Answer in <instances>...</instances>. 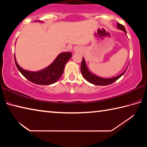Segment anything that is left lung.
<instances>
[{
	"label": "left lung",
	"instance_id": "obj_1",
	"mask_svg": "<svg viewBox=\"0 0 147 147\" xmlns=\"http://www.w3.org/2000/svg\"><path fill=\"white\" fill-rule=\"evenodd\" d=\"M117 28L119 29L122 30L124 31L126 33L125 28H124V26L123 25V24H121L120 23H117ZM126 70L124 71L123 73L120 74V75L113 77V78H100V77H98L97 76L94 75L93 74H92L91 72L88 70V69L87 68L86 62L84 58L82 59V63H81V73L82 74L83 76L85 78V79L87 81L89 82H90L91 84H94V85H96V86H107L115 82L116 80H117L121 76L123 75L124 73L126 72Z\"/></svg>",
	"mask_w": 147,
	"mask_h": 147
}]
</instances>
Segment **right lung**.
Returning <instances> with one entry per match:
<instances>
[{"label":"right lung","instance_id":"right-lung-1","mask_svg":"<svg viewBox=\"0 0 147 147\" xmlns=\"http://www.w3.org/2000/svg\"><path fill=\"white\" fill-rule=\"evenodd\" d=\"M36 21L40 22V21ZM71 56L72 54L69 52L59 54L53 63L49 67L36 72L28 71L22 69L17 63L15 55L14 58L17 69L27 80L38 85H50L55 83L61 76L65 65L71 58Z\"/></svg>","mask_w":147,"mask_h":147}]
</instances>
